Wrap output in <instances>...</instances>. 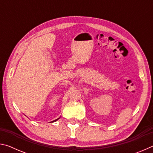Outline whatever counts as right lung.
I'll return each mask as SVG.
<instances>
[{
    "label": "right lung",
    "mask_w": 153,
    "mask_h": 153,
    "mask_svg": "<svg viewBox=\"0 0 153 153\" xmlns=\"http://www.w3.org/2000/svg\"><path fill=\"white\" fill-rule=\"evenodd\" d=\"M59 118H60V117H59ZM59 118H58V119H56V120H54V121H52V122H55V121H57L58 120H59Z\"/></svg>",
    "instance_id": "right-lung-1"
}]
</instances>
